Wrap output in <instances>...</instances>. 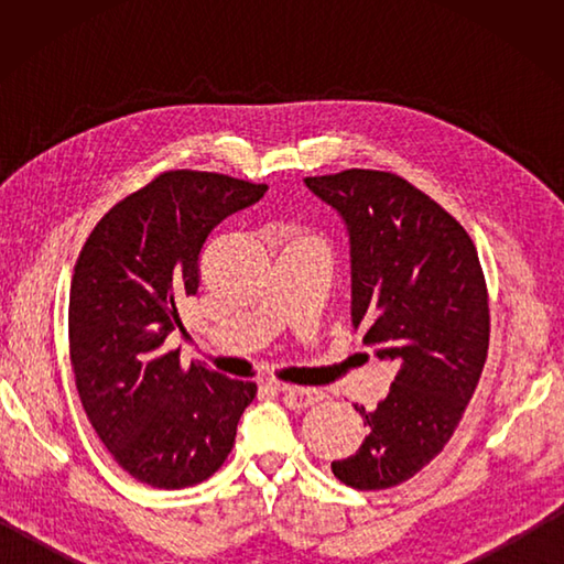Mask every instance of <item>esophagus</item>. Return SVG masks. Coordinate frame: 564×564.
Here are the masks:
<instances>
[{
	"label": "esophagus",
	"instance_id": "obj_1",
	"mask_svg": "<svg viewBox=\"0 0 564 564\" xmlns=\"http://www.w3.org/2000/svg\"><path fill=\"white\" fill-rule=\"evenodd\" d=\"M279 392L283 402L291 406V410H305V406H313L322 400V392L315 388H295V386H279Z\"/></svg>",
	"mask_w": 564,
	"mask_h": 564
}]
</instances>
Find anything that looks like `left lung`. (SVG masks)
Here are the masks:
<instances>
[{
	"mask_svg": "<svg viewBox=\"0 0 564 564\" xmlns=\"http://www.w3.org/2000/svg\"><path fill=\"white\" fill-rule=\"evenodd\" d=\"M305 184L349 230L354 327L398 366L373 412L354 404L368 436L332 473L354 489H388L436 458L480 382L489 349L480 257L465 227L398 174L346 170Z\"/></svg>",
	"mask_w": 564,
	"mask_h": 564,
	"instance_id": "obj_1",
	"label": "left lung"
}]
</instances>
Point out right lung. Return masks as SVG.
I'll return each instance as SVG.
<instances>
[{"label":"right lung","mask_w":564,"mask_h":564,"mask_svg":"<svg viewBox=\"0 0 564 564\" xmlns=\"http://www.w3.org/2000/svg\"><path fill=\"white\" fill-rule=\"evenodd\" d=\"M267 184L174 170L118 200L84 242L69 285V361L113 460L158 489L194 487L230 455L257 382L178 361V303L198 293L203 242Z\"/></svg>","instance_id":"add662e5"}]
</instances>
